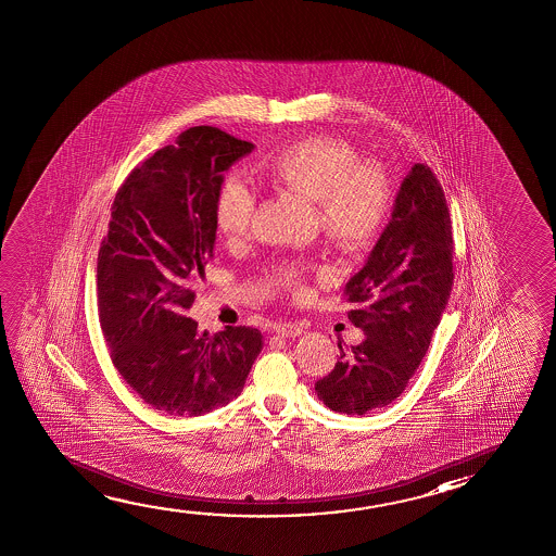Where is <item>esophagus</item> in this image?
Wrapping results in <instances>:
<instances>
[{
    "label": "esophagus",
    "instance_id": "esophagus-1",
    "mask_svg": "<svg viewBox=\"0 0 556 556\" xmlns=\"http://www.w3.org/2000/svg\"><path fill=\"white\" fill-rule=\"evenodd\" d=\"M302 325L299 323H279L275 325V332L281 337H300L302 334Z\"/></svg>",
    "mask_w": 556,
    "mask_h": 556
}]
</instances>
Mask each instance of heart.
<instances>
[{"mask_svg": "<svg viewBox=\"0 0 556 556\" xmlns=\"http://www.w3.org/2000/svg\"><path fill=\"white\" fill-rule=\"evenodd\" d=\"M257 176L275 193L314 202L315 219L337 249H370L387 226L392 208V186L379 162L359 161L344 139L307 136L275 149L257 164ZM214 224L227 242L247 239L256 212V193L241 177L227 176L214 197ZM306 264L285 260L267 271L274 287L304 292Z\"/></svg>", "mask_w": 556, "mask_h": 556, "instance_id": "heart-1", "label": "heart"}]
</instances>
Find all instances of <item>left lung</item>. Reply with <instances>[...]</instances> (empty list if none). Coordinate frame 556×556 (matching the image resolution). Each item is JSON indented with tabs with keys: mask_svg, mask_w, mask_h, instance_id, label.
Segmentation results:
<instances>
[{
	"mask_svg": "<svg viewBox=\"0 0 556 556\" xmlns=\"http://www.w3.org/2000/svg\"><path fill=\"white\" fill-rule=\"evenodd\" d=\"M453 287L447 201L434 172L415 164L403 179L392 219L362 271L348 281V319L365 332L315 382L329 409L348 415L387 407L427 355Z\"/></svg>",
	"mask_w": 556,
	"mask_h": 556,
	"instance_id": "obj_1",
	"label": "left lung"
}]
</instances>
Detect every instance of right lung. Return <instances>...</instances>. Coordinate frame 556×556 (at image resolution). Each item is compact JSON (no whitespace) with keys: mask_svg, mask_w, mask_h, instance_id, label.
<instances>
[{"mask_svg":"<svg viewBox=\"0 0 556 556\" xmlns=\"http://www.w3.org/2000/svg\"><path fill=\"white\" fill-rule=\"evenodd\" d=\"M254 149L194 126L131 169L111 206L97 256V309L114 367L154 409L199 417L241 394L262 332H199L187 317L216 241L214 197L235 161Z\"/></svg>","mask_w":556,"mask_h":556,"instance_id":"right-lung-1","label":"right lung"}]
</instances>
